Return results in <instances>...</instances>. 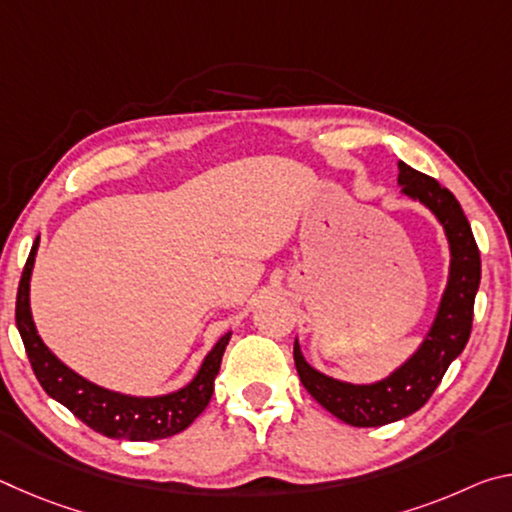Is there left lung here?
I'll list each match as a JSON object with an SVG mask.
<instances>
[{
  "instance_id": "left-lung-1",
  "label": "left lung",
  "mask_w": 512,
  "mask_h": 512,
  "mask_svg": "<svg viewBox=\"0 0 512 512\" xmlns=\"http://www.w3.org/2000/svg\"><path fill=\"white\" fill-rule=\"evenodd\" d=\"M397 167V185L402 187V194L420 201L436 216L443 225L452 255L447 287L420 348L400 368L375 384H350L311 368L302 357L298 341L293 345V361L302 386L320 406L352 427H381L402 420L427 404L449 363L463 352L470 339L474 298L481 282V255L461 203L427 173L415 171L404 162Z\"/></svg>"
}]
</instances>
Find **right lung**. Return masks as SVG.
<instances>
[{
    "label": "right lung",
    "instance_id": "1",
    "mask_svg": "<svg viewBox=\"0 0 512 512\" xmlns=\"http://www.w3.org/2000/svg\"><path fill=\"white\" fill-rule=\"evenodd\" d=\"M38 244L40 237L31 248L22 271L20 287H17L15 323L20 329L24 348H27L31 368L36 372L40 386L45 388V393L67 406L90 429L108 438L142 440V443H146V440L176 436V433L187 429L212 400L214 379L219 375L225 345H228L232 332L223 334L214 348L207 352L196 377L173 393L158 397H135L92 384L79 372L67 368L38 336L29 305V284L33 264H36Z\"/></svg>",
    "mask_w": 512,
    "mask_h": 512
}]
</instances>
